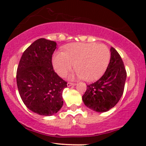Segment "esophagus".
Listing matches in <instances>:
<instances>
[{"instance_id":"esophagus-1","label":"esophagus","mask_w":146,"mask_h":146,"mask_svg":"<svg viewBox=\"0 0 146 146\" xmlns=\"http://www.w3.org/2000/svg\"><path fill=\"white\" fill-rule=\"evenodd\" d=\"M76 85V83H73V82H68L67 86L70 87V86H75Z\"/></svg>"}]
</instances>
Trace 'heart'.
Listing matches in <instances>:
<instances>
[{
  "label": "heart",
  "instance_id": "1",
  "mask_svg": "<svg viewBox=\"0 0 146 146\" xmlns=\"http://www.w3.org/2000/svg\"><path fill=\"white\" fill-rule=\"evenodd\" d=\"M110 50L105 44L75 43L65 47L64 53H54L52 64L61 77H65L74 65L76 70L70 75V79L78 78L93 81L102 76L110 64Z\"/></svg>",
  "mask_w": 146,
  "mask_h": 146
}]
</instances>
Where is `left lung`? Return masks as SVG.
Wrapping results in <instances>:
<instances>
[{"instance_id": "1", "label": "left lung", "mask_w": 146, "mask_h": 146, "mask_svg": "<svg viewBox=\"0 0 146 146\" xmlns=\"http://www.w3.org/2000/svg\"><path fill=\"white\" fill-rule=\"evenodd\" d=\"M111 58L105 73L95 82L87 85L82 101L97 112H105L114 107L121 98L126 78L123 61L117 50L110 48Z\"/></svg>"}]
</instances>
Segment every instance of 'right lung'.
<instances>
[{
    "instance_id": "right-lung-1",
    "label": "right lung",
    "mask_w": 146,
    "mask_h": 146,
    "mask_svg": "<svg viewBox=\"0 0 146 146\" xmlns=\"http://www.w3.org/2000/svg\"><path fill=\"white\" fill-rule=\"evenodd\" d=\"M54 41L41 38L24 51L17 70V85L21 99L29 110L52 116L62 107V93L67 82L53 68Z\"/></svg>"
}]
</instances>
